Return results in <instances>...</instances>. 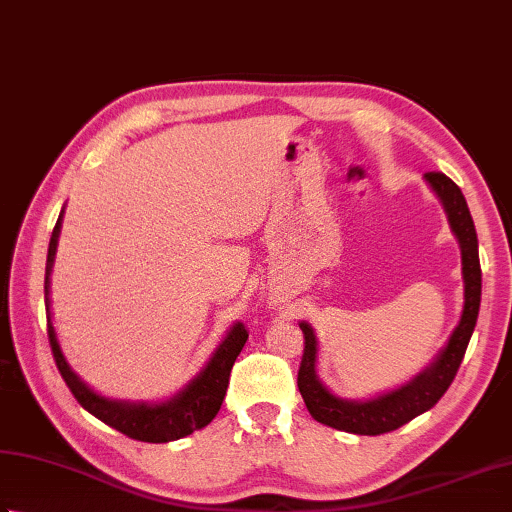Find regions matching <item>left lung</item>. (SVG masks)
<instances>
[{
  "instance_id": "left-lung-1",
  "label": "left lung",
  "mask_w": 512,
  "mask_h": 512,
  "mask_svg": "<svg viewBox=\"0 0 512 512\" xmlns=\"http://www.w3.org/2000/svg\"><path fill=\"white\" fill-rule=\"evenodd\" d=\"M424 179L428 186L435 190V195L442 199L450 228H453L459 248H462V319H459V324L455 326L453 335L448 337V344L439 350V355L433 359V364L426 366L422 373L415 375L408 384L375 399H366V402L337 397L319 382L315 370L317 337L310 324H299L304 333V357L297 373L299 393H302L304 404L308 408V413L313 415V419L330 428L344 430V433L384 435L433 408L439 399L444 397L448 386L453 384L459 364H462V359L466 355L470 335H473L477 324L479 302H482V266H479L477 233L473 217H470L462 190H459L453 179L446 177L444 173H435V170L433 173H426Z\"/></svg>"
}]
</instances>
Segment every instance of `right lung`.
Instances as JSON below:
<instances>
[{
	"instance_id": "right-lung-1",
	"label": "right lung",
	"mask_w": 512,
	"mask_h": 512,
	"mask_svg": "<svg viewBox=\"0 0 512 512\" xmlns=\"http://www.w3.org/2000/svg\"><path fill=\"white\" fill-rule=\"evenodd\" d=\"M62 215L59 213L57 224L53 228V235H50L48 244V257H46V279H44V299H46V322H48V339L50 348H53L55 364L62 373L66 386L70 393L82 408H86L90 415L102 419L104 424L110 428L119 430L130 439H137V442H148V444H166L175 442V439H182L195 430L208 426L213 422L215 415L222 408L228 379H230V368H233L237 355L242 353V348L248 339V330L244 324H235L228 330L224 342L217 346L213 357L208 359L202 373H199L193 382H190L184 390H179L166 402L159 404H146V402H122V399H108L97 395L93 388H88L82 379H79L73 368L68 366L66 357L62 353V346L57 342V333L53 328V317H50V270H53L55 253H57V239L59 230H62Z\"/></svg>"
}]
</instances>
